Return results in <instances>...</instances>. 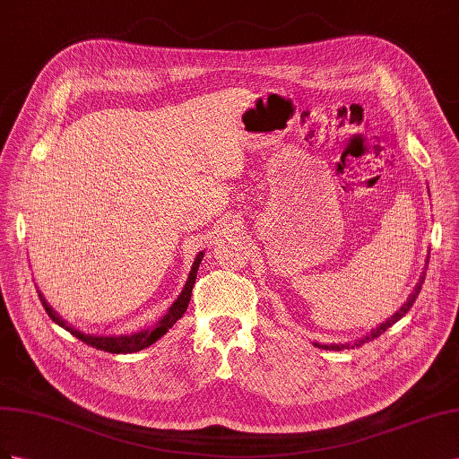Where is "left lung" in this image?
Segmentation results:
<instances>
[{"instance_id":"obj_1","label":"left lung","mask_w":459,"mask_h":459,"mask_svg":"<svg viewBox=\"0 0 459 459\" xmlns=\"http://www.w3.org/2000/svg\"><path fill=\"white\" fill-rule=\"evenodd\" d=\"M427 264L429 261H425V267H423V273H421V277H419V281H417V284H415V288H413V292L410 294V298L405 299L403 302V306L394 313V316L392 317H388L385 323H381L377 326V329H373L369 334H365L363 338H358V340H353V342H346V344H319V342H316V346L317 348H323V350H336V351H340V350H350V348H356V346H361V344H365V342H369V340H373V338H377V336H381L386 329H390L392 325H394L396 321H400L405 313L410 311V307L413 306V302H415V298L419 296V292H421V286H423V282H425V274H427Z\"/></svg>"}]
</instances>
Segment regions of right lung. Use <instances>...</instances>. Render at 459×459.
<instances>
[{"label":"right lung","instance_id":"1","mask_svg":"<svg viewBox=\"0 0 459 459\" xmlns=\"http://www.w3.org/2000/svg\"><path fill=\"white\" fill-rule=\"evenodd\" d=\"M204 255H205L204 252L195 255L192 269L188 273V279L185 282V288H182V292L171 304V307L167 309L165 316L160 321H157L152 326V329H143V331L134 333V334H113V336L111 334H90V333H84L81 329H74L73 325H69L67 321L61 319V316H57V311L48 304V299L44 298V294L40 290H38V296H40V302H42L48 316L54 319L59 326H63L65 331H69L73 336H76L78 340H82V342H86L88 346L96 348V350H103V351H111V353H133V351H140L143 348L152 346L153 342H157V340H160L182 316H185V311L190 304L192 288H194L195 277H198V269H200Z\"/></svg>","mask_w":459,"mask_h":459}]
</instances>
